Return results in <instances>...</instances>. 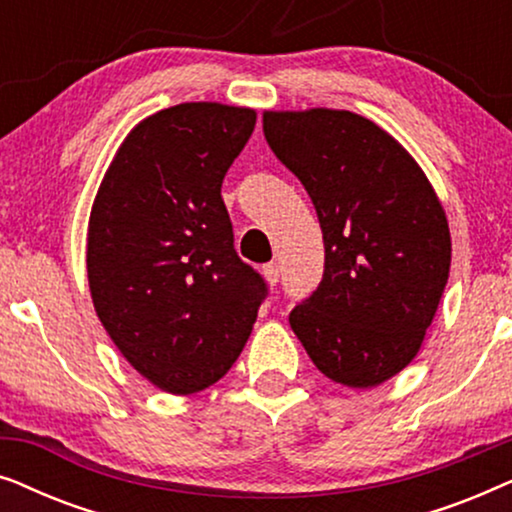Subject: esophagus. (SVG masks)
Listing matches in <instances>:
<instances>
[{
	"mask_svg": "<svg viewBox=\"0 0 512 512\" xmlns=\"http://www.w3.org/2000/svg\"><path fill=\"white\" fill-rule=\"evenodd\" d=\"M263 275H265V279H268L272 286H275L279 282V265L277 263L263 265Z\"/></svg>",
	"mask_w": 512,
	"mask_h": 512,
	"instance_id": "obj_1",
	"label": "esophagus"
}]
</instances>
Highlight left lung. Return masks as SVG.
Instances as JSON below:
<instances>
[{"label":"left lung","instance_id":"left-lung-1","mask_svg":"<svg viewBox=\"0 0 512 512\" xmlns=\"http://www.w3.org/2000/svg\"><path fill=\"white\" fill-rule=\"evenodd\" d=\"M263 132L324 233V277L293 333L333 382L377 387L415 359L445 291L443 207L410 153L352 111H268Z\"/></svg>","mask_w":512,"mask_h":512}]
</instances>
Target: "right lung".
<instances>
[{"label":"right lung","instance_id":"obj_1","mask_svg":"<svg viewBox=\"0 0 512 512\" xmlns=\"http://www.w3.org/2000/svg\"><path fill=\"white\" fill-rule=\"evenodd\" d=\"M251 109L188 102L144 118L97 191L88 282L109 338L158 389L195 394L240 356L268 296L235 251L221 198Z\"/></svg>","mask_w":512,"mask_h":512}]
</instances>
